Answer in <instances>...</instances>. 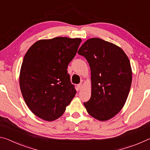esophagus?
Masks as SVG:
<instances>
[{"label":"esophagus","instance_id":"esophagus-1","mask_svg":"<svg viewBox=\"0 0 150 150\" xmlns=\"http://www.w3.org/2000/svg\"><path fill=\"white\" fill-rule=\"evenodd\" d=\"M82 86H83L82 83H79V84H78L77 85V87H78L79 89H81V88H82Z\"/></svg>","mask_w":150,"mask_h":150}]
</instances>
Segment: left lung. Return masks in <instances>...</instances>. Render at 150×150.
Listing matches in <instances>:
<instances>
[{"instance_id":"obj_1","label":"left lung","mask_w":150,"mask_h":150,"mask_svg":"<svg viewBox=\"0 0 150 150\" xmlns=\"http://www.w3.org/2000/svg\"><path fill=\"white\" fill-rule=\"evenodd\" d=\"M89 64L91 96L84 103L87 112L100 121L121 110L130 92L132 73L130 63L117 45L100 38L87 40L78 51Z\"/></svg>"}]
</instances>
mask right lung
Masks as SVG:
<instances>
[{
    "mask_svg": "<svg viewBox=\"0 0 150 150\" xmlns=\"http://www.w3.org/2000/svg\"><path fill=\"white\" fill-rule=\"evenodd\" d=\"M81 38L57 37L34 43L25 54L20 87L30 110L46 121L59 118L75 96L67 66L77 54Z\"/></svg>",
    "mask_w": 150,
    "mask_h": 150,
    "instance_id": "add662e5",
    "label": "right lung"
}]
</instances>
